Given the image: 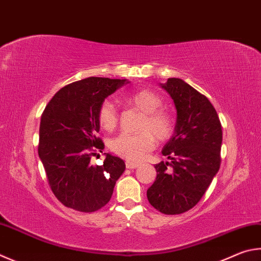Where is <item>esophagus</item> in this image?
Masks as SVG:
<instances>
[{
    "label": "esophagus",
    "mask_w": 261,
    "mask_h": 261,
    "mask_svg": "<svg viewBox=\"0 0 261 261\" xmlns=\"http://www.w3.org/2000/svg\"><path fill=\"white\" fill-rule=\"evenodd\" d=\"M125 167L127 169H136V168L139 167V164L138 163H135V162H131V161H126Z\"/></svg>",
    "instance_id": "34e87169"
}]
</instances>
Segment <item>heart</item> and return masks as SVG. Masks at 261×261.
I'll use <instances>...</instances> for the list:
<instances>
[{
	"mask_svg": "<svg viewBox=\"0 0 261 261\" xmlns=\"http://www.w3.org/2000/svg\"><path fill=\"white\" fill-rule=\"evenodd\" d=\"M123 101L145 113L138 135L121 134L111 141L114 153L127 160H140L154 148L155 140L151 134L160 140L167 139L173 130V121L167 112L160 110L162 99L150 90H139L125 94ZM118 115L115 106L111 101H103L98 111V122L103 130L111 131L117 124Z\"/></svg>",
	"mask_w": 261,
	"mask_h": 261,
	"instance_id": "obj_1",
	"label": "heart"
}]
</instances>
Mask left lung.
Listing matches in <instances>:
<instances>
[{
	"mask_svg": "<svg viewBox=\"0 0 261 261\" xmlns=\"http://www.w3.org/2000/svg\"><path fill=\"white\" fill-rule=\"evenodd\" d=\"M160 87L173 100L177 117L162 148L171 162L155 165L158 176L147 198L160 212L180 215L197 204L219 171L221 124L209 99L182 80L168 79Z\"/></svg>",
	"mask_w": 261,
	"mask_h": 261,
	"instance_id": "8db88e82",
	"label": "left lung"
}]
</instances>
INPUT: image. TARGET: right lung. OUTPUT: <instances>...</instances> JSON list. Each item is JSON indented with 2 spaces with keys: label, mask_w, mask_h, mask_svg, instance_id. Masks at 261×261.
Here are the masks:
<instances>
[{
  "label": "right lung",
  "mask_w": 261,
  "mask_h": 261,
  "mask_svg": "<svg viewBox=\"0 0 261 261\" xmlns=\"http://www.w3.org/2000/svg\"><path fill=\"white\" fill-rule=\"evenodd\" d=\"M129 83L126 79L89 77L60 89L41 117L39 156L55 196L65 206L93 212L110 202L124 161L105 153L102 165L90 163L97 137L98 111L105 99Z\"/></svg>",
  "instance_id": "add662e5"
}]
</instances>
